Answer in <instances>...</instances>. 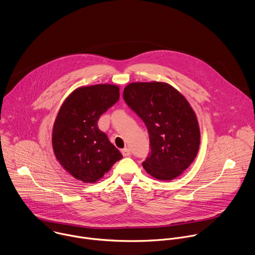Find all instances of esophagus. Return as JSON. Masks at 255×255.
I'll list each match as a JSON object with an SVG mask.
<instances>
[{"label":"esophagus","mask_w":255,"mask_h":255,"mask_svg":"<svg viewBox=\"0 0 255 255\" xmlns=\"http://www.w3.org/2000/svg\"><path fill=\"white\" fill-rule=\"evenodd\" d=\"M122 155L124 156V157H128V156H130V154H131V152H130V150L128 149V148H124V149H122Z\"/></svg>","instance_id":"1"}]
</instances>
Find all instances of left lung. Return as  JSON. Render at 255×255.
<instances>
[{
    "label": "left lung",
    "instance_id": "8db88e82",
    "mask_svg": "<svg viewBox=\"0 0 255 255\" xmlns=\"http://www.w3.org/2000/svg\"><path fill=\"white\" fill-rule=\"evenodd\" d=\"M127 105L143 120L151 153L143 168L152 177L171 181L194 162L201 133L195 111L187 99L165 82H133L124 88Z\"/></svg>",
    "mask_w": 255,
    "mask_h": 255
}]
</instances>
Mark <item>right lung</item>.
<instances>
[{
  "mask_svg": "<svg viewBox=\"0 0 255 255\" xmlns=\"http://www.w3.org/2000/svg\"><path fill=\"white\" fill-rule=\"evenodd\" d=\"M119 87L96 84L75 89L61 105L52 130V148L59 164L75 179L95 183L122 154L100 131L99 117L119 99Z\"/></svg>",
  "mask_w": 255,
  "mask_h": 255,
  "instance_id": "1",
  "label": "right lung"
}]
</instances>
